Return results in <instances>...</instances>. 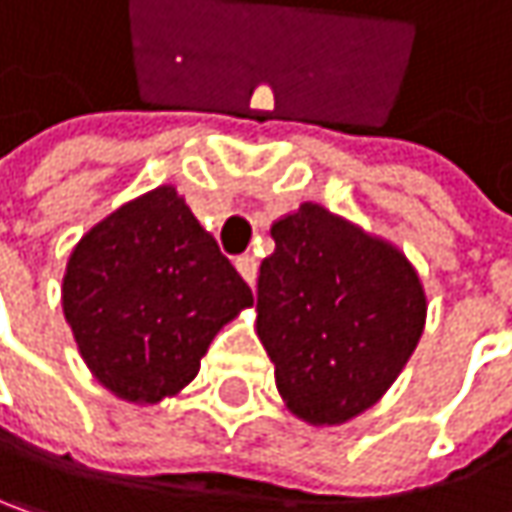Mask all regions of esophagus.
Returning <instances> with one entry per match:
<instances>
[{"instance_id": "esophagus-1", "label": "esophagus", "mask_w": 512, "mask_h": 512, "mask_svg": "<svg viewBox=\"0 0 512 512\" xmlns=\"http://www.w3.org/2000/svg\"><path fill=\"white\" fill-rule=\"evenodd\" d=\"M234 266H237V272L246 278V284L249 287H255V278H257V260L252 255H240L234 260Z\"/></svg>"}]
</instances>
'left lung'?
Listing matches in <instances>:
<instances>
[{
    "label": "left lung",
    "mask_w": 512,
    "mask_h": 512,
    "mask_svg": "<svg viewBox=\"0 0 512 512\" xmlns=\"http://www.w3.org/2000/svg\"><path fill=\"white\" fill-rule=\"evenodd\" d=\"M257 337L290 413L343 425L393 387L425 328V290L393 243L304 202L269 228Z\"/></svg>",
    "instance_id": "left-lung-1"
}]
</instances>
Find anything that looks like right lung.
I'll return each instance as SVG.
<instances>
[{"label":"right lung","instance_id":"add662e5","mask_svg":"<svg viewBox=\"0 0 512 512\" xmlns=\"http://www.w3.org/2000/svg\"><path fill=\"white\" fill-rule=\"evenodd\" d=\"M64 316L93 378L131 404L181 393L252 290L175 187L117 208L72 249Z\"/></svg>","mask_w":512,"mask_h":512}]
</instances>
